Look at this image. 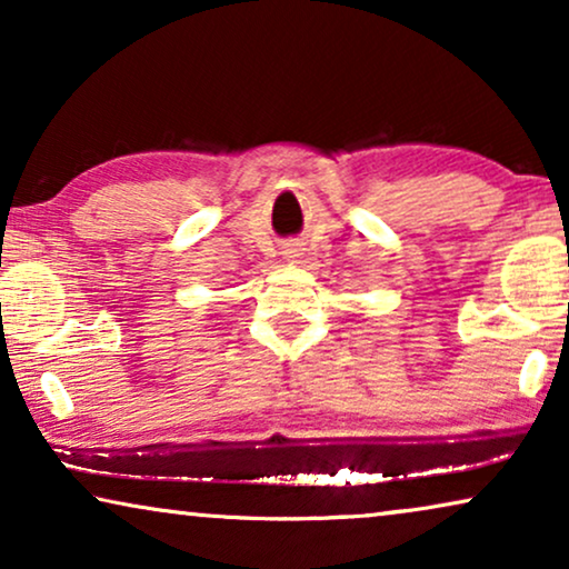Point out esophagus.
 I'll list each match as a JSON object with an SVG mask.
<instances>
[{
    "label": "esophagus",
    "instance_id": "obj_1",
    "mask_svg": "<svg viewBox=\"0 0 569 569\" xmlns=\"http://www.w3.org/2000/svg\"><path fill=\"white\" fill-rule=\"evenodd\" d=\"M292 253H295V251H292ZM295 256H298V253H295Z\"/></svg>",
    "mask_w": 569,
    "mask_h": 569
}]
</instances>
